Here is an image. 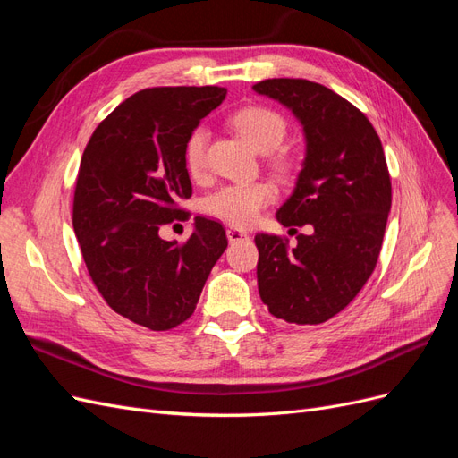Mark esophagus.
<instances>
[{"instance_id": "esophagus-1", "label": "esophagus", "mask_w": 458, "mask_h": 458, "mask_svg": "<svg viewBox=\"0 0 458 458\" xmlns=\"http://www.w3.org/2000/svg\"><path fill=\"white\" fill-rule=\"evenodd\" d=\"M248 234L237 227H229L227 229V241L233 244V242H241V241H246Z\"/></svg>"}]
</instances>
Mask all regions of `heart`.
Segmentation results:
<instances>
[{"label": "heart", "mask_w": 458, "mask_h": 458, "mask_svg": "<svg viewBox=\"0 0 458 458\" xmlns=\"http://www.w3.org/2000/svg\"><path fill=\"white\" fill-rule=\"evenodd\" d=\"M231 122L242 140L258 152H273L279 148L286 135L284 120L263 106H246L239 110ZM206 135L204 128H195L185 141L183 162L185 170L192 177H199L204 172ZM273 197V189L263 182L233 183L210 192L202 200V210L233 227H248Z\"/></svg>", "instance_id": "b5f03b06"}]
</instances>
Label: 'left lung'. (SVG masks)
Here are the masks:
<instances>
[{"label":"left lung","mask_w":458,"mask_h":458,"mask_svg":"<svg viewBox=\"0 0 458 458\" xmlns=\"http://www.w3.org/2000/svg\"><path fill=\"white\" fill-rule=\"evenodd\" d=\"M254 91L300 122L306 155L276 221L311 227L294 248L275 234H256L259 298L286 323H325L377 267L392 208L384 148L361 110L321 84L273 78L258 81Z\"/></svg>","instance_id":"left-lung-1"}]
</instances>
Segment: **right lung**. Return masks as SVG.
<instances>
[{
	"label": "right lung",
	"mask_w": 458,
	"mask_h": 458,
	"mask_svg": "<svg viewBox=\"0 0 458 458\" xmlns=\"http://www.w3.org/2000/svg\"><path fill=\"white\" fill-rule=\"evenodd\" d=\"M225 93L216 86L135 93L97 126L80 162L72 225L88 271L110 308L150 330L187 321L227 248L221 224L202 216L185 244L158 234L187 219L177 208L192 195L185 141Z\"/></svg>",
	"instance_id": "add662e5"
}]
</instances>
